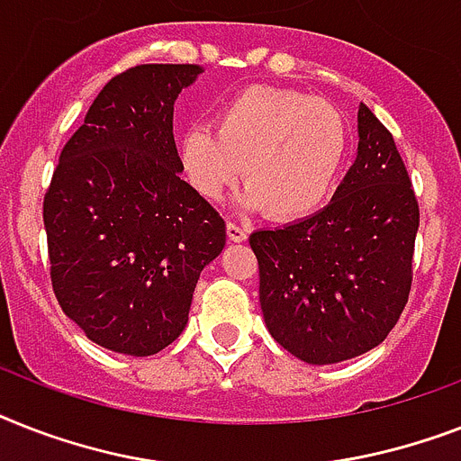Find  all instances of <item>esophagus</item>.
Returning <instances> with one entry per match:
<instances>
[{"label": "esophagus", "instance_id": "1", "mask_svg": "<svg viewBox=\"0 0 461 461\" xmlns=\"http://www.w3.org/2000/svg\"><path fill=\"white\" fill-rule=\"evenodd\" d=\"M227 237H230L231 241H246V237H249V227L230 220V222H227Z\"/></svg>", "mask_w": 461, "mask_h": 461}]
</instances>
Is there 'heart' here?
<instances>
[{
    "label": "heart",
    "instance_id": "1",
    "mask_svg": "<svg viewBox=\"0 0 461 461\" xmlns=\"http://www.w3.org/2000/svg\"><path fill=\"white\" fill-rule=\"evenodd\" d=\"M348 156V127L336 108L294 89L250 85L224 101L212 130H186L179 160L186 179L218 201L241 177L243 203L294 220L317 211Z\"/></svg>",
    "mask_w": 461,
    "mask_h": 461
}]
</instances>
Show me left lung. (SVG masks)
<instances>
[{"label": "left lung", "mask_w": 461, "mask_h": 461, "mask_svg": "<svg viewBox=\"0 0 461 461\" xmlns=\"http://www.w3.org/2000/svg\"><path fill=\"white\" fill-rule=\"evenodd\" d=\"M357 122V160L334 201L249 239L269 334L308 365H334L379 346L412 289L417 194L386 125L365 104Z\"/></svg>", "instance_id": "8db88e82"}]
</instances>
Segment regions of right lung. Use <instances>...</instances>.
Here are the masks:
<instances>
[{"label":"right lung","mask_w":461,"mask_h":461,"mask_svg":"<svg viewBox=\"0 0 461 461\" xmlns=\"http://www.w3.org/2000/svg\"><path fill=\"white\" fill-rule=\"evenodd\" d=\"M192 63H141L104 85L44 194L51 289L96 346L146 357L189 320L198 275L227 241L220 212L179 177L175 99Z\"/></svg>","instance_id":"obj_1"}]
</instances>
